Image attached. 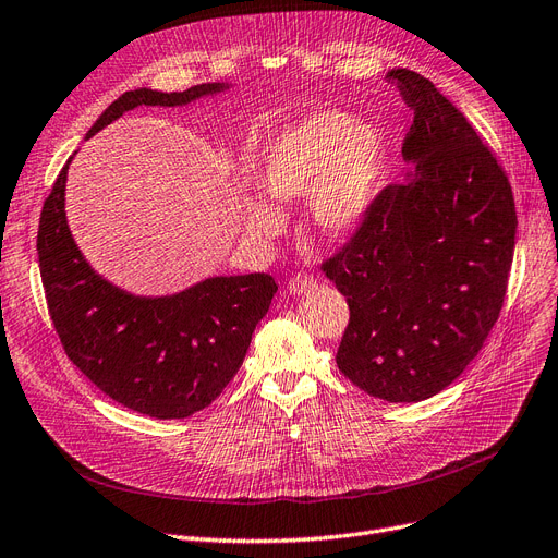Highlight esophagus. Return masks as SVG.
I'll list each match as a JSON object with an SVG mask.
<instances>
[{
  "instance_id": "esophagus-1",
  "label": "esophagus",
  "mask_w": 558,
  "mask_h": 558,
  "mask_svg": "<svg viewBox=\"0 0 558 558\" xmlns=\"http://www.w3.org/2000/svg\"><path fill=\"white\" fill-rule=\"evenodd\" d=\"M316 286H318V281L314 277L306 272H298V275H293L291 281H288V291H291L293 295H304L308 291H314Z\"/></svg>"
}]
</instances>
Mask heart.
Instances as JSON below:
<instances>
[{
  "instance_id": "heart-1",
  "label": "heart",
  "mask_w": 558,
  "mask_h": 558,
  "mask_svg": "<svg viewBox=\"0 0 558 558\" xmlns=\"http://www.w3.org/2000/svg\"><path fill=\"white\" fill-rule=\"evenodd\" d=\"M385 142L371 125L337 109L316 111L283 128L254 155L250 178L263 194L286 202L312 192L311 215L320 231L341 235L368 215L380 192ZM254 233L277 229L275 206L244 204Z\"/></svg>"
}]
</instances>
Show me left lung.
Returning a JSON list of instances; mask_svg holds the SVG:
<instances>
[{
  "label": "left lung",
  "instance_id": "obj_1",
  "mask_svg": "<svg viewBox=\"0 0 558 558\" xmlns=\"http://www.w3.org/2000/svg\"><path fill=\"white\" fill-rule=\"evenodd\" d=\"M389 80L414 111L410 183L375 196L320 270L345 295L339 371L368 396L418 403L472 364L506 300L518 213L504 167L423 75Z\"/></svg>",
  "mask_w": 558,
  "mask_h": 558
}]
</instances>
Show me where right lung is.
<instances>
[{"instance_id": "1", "label": "right lung", "mask_w": 558, "mask_h": 558, "mask_svg": "<svg viewBox=\"0 0 558 558\" xmlns=\"http://www.w3.org/2000/svg\"><path fill=\"white\" fill-rule=\"evenodd\" d=\"M221 88L196 84L181 94L125 92L86 137L140 105L175 107ZM69 162L43 202L36 235L48 311L65 354L128 410L153 418L202 412L238 373L277 293L275 279L263 272L213 277L171 298L128 295L96 275L73 242L63 213Z\"/></svg>"}]
</instances>
